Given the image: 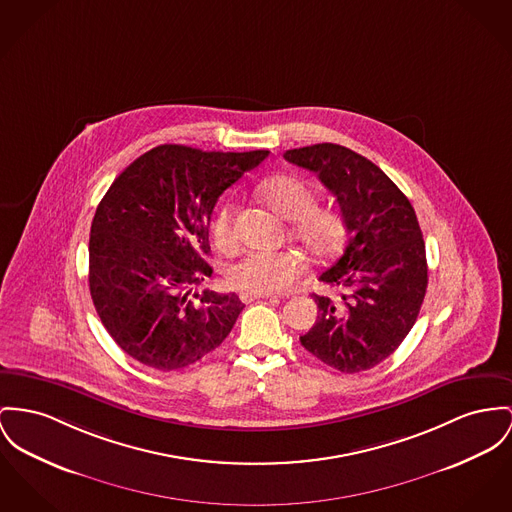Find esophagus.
Instances as JSON below:
<instances>
[{"instance_id": "1", "label": "esophagus", "mask_w": 512, "mask_h": 512, "mask_svg": "<svg viewBox=\"0 0 512 512\" xmlns=\"http://www.w3.org/2000/svg\"><path fill=\"white\" fill-rule=\"evenodd\" d=\"M240 301L244 303V305H248V303H252V301H258V299H268L270 295H256V293H240L239 295Z\"/></svg>"}]
</instances>
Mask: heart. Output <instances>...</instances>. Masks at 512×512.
I'll use <instances>...</instances> for the list:
<instances>
[{"label": "heart", "mask_w": 512, "mask_h": 512, "mask_svg": "<svg viewBox=\"0 0 512 512\" xmlns=\"http://www.w3.org/2000/svg\"><path fill=\"white\" fill-rule=\"evenodd\" d=\"M258 192L279 217L293 221V239L310 258L324 260L340 250L345 239V221L340 211L318 207L316 190L303 178L273 176L260 184ZM235 217V202H225L213 217L211 233L223 248L237 240ZM301 272L303 262L297 254L250 250L227 268V281L244 293L268 295L289 287Z\"/></svg>", "instance_id": "b5f03b06"}]
</instances>
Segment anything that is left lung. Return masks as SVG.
<instances>
[{
    "label": "left lung",
    "instance_id": "1",
    "mask_svg": "<svg viewBox=\"0 0 512 512\" xmlns=\"http://www.w3.org/2000/svg\"><path fill=\"white\" fill-rule=\"evenodd\" d=\"M336 196L347 229L340 260L320 275L336 297L312 295L318 318L301 345L341 373L390 357L413 328L427 291L425 242L404 192L363 155L336 143L285 151Z\"/></svg>",
    "mask_w": 512,
    "mask_h": 512
}]
</instances>
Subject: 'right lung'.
Returning <instances> with one entry per match:
<instances>
[{"label": "right lung", "instance_id": "add662e5", "mask_svg": "<svg viewBox=\"0 0 512 512\" xmlns=\"http://www.w3.org/2000/svg\"><path fill=\"white\" fill-rule=\"evenodd\" d=\"M270 151L159 145L112 182L91 225L89 289L106 332L157 371L200 361L231 334L235 293H192L213 270L209 221L219 196Z\"/></svg>", "mask_w": 512, "mask_h": 512}]
</instances>
